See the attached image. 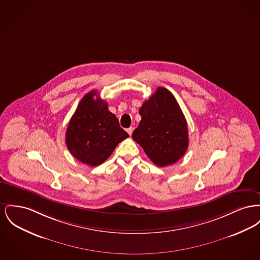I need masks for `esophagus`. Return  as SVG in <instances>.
<instances>
[{
  "mask_svg": "<svg viewBox=\"0 0 260 260\" xmlns=\"http://www.w3.org/2000/svg\"><path fill=\"white\" fill-rule=\"evenodd\" d=\"M126 132H127V134H128L129 136H132V134H133V132H134V127H133V126L128 127V128L126 129Z\"/></svg>",
  "mask_w": 260,
  "mask_h": 260,
  "instance_id": "34e87169",
  "label": "esophagus"
}]
</instances>
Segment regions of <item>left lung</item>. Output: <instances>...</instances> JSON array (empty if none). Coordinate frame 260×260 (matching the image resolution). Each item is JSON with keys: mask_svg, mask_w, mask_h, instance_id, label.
I'll return each mask as SVG.
<instances>
[{"mask_svg": "<svg viewBox=\"0 0 260 260\" xmlns=\"http://www.w3.org/2000/svg\"><path fill=\"white\" fill-rule=\"evenodd\" d=\"M141 121L133 138L153 163L165 167L180 160L187 149V123L174 95L158 87L139 109Z\"/></svg>", "mask_w": 260, "mask_h": 260, "instance_id": "obj_1", "label": "left lung"}]
</instances>
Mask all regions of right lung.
Here are the masks:
<instances>
[{"mask_svg":"<svg viewBox=\"0 0 260 260\" xmlns=\"http://www.w3.org/2000/svg\"><path fill=\"white\" fill-rule=\"evenodd\" d=\"M128 138L106 101L95 90L80 100L66 132V144L78 161L92 167L106 161L117 145Z\"/></svg>","mask_w":260,"mask_h":260,"instance_id":"1","label":"right lung"}]
</instances>
